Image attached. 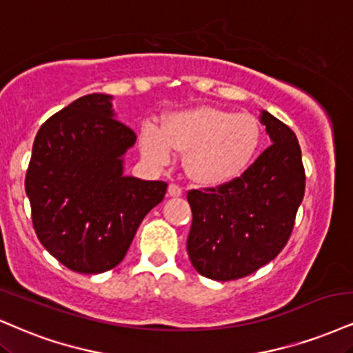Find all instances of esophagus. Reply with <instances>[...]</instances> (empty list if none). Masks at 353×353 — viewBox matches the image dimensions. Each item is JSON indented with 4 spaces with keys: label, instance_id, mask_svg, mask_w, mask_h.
Here are the masks:
<instances>
[{
    "label": "esophagus",
    "instance_id": "obj_1",
    "mask_svg": "<svg viewBox=\"0 0 353 353\" xmlns=\"http://www.w3.org/2000/svg\"><path fill=\"white\" fill-rule=\"evenodd\" d=\"M168 194L171 195V197H179V195H182V189L177 184H169Z\"/></svg>",
    "mask_w": 353,
    "mask_h": 353
}]
</instances>
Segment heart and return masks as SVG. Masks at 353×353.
Masks as SVG:
<instances>
[{
  "label": "heart",
  "mask_w": 353,
  "mask_h": 353,
  "mask_svg": "<svg viewBox=\"0 0 353 353\" xmlns=\"http://www.w3.org/2000/svg\"><path fill=\"white\" fill-rule=\"evenodd\" d=\"M261 134L254 114L202 105L171 113L163 128L144 123L139 144L144 158L154 165L171 163L174 150L184 152V169L190 179L217 188L248 169L260 150Z\"/></svg>",
  "instance_id": "heart-1"
}]
</instances>
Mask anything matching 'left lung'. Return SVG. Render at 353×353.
Returning a JSON list of instances; mask_svg holds the SVG:
<instances>
[{
    "label": "left lung",
    "instance_id": "8db88e82",
    "mask_svg": "<svg viewBox=\"0 0 353 353\" xmlns=\"http://www.w3.org/2000/svg\"><path fill=\"white\" fill-rule=\"evenodd\" d=\"M273 144L228 184L192 189L188 253L195 270L232 281L274 260L290 240L303 202L305 174L294 131L263 110Z\"/></svg>",
    "mask_w": 353,
    "mask_h": 353
}]
</instances>
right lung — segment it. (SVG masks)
<instances>
[{"mask_svg":"<svg viewBox=\"0 0 353 353\" xmlns=\"http://www.w3.org/2000/svg\"><path fill=\"white\" fill-rule=\"evenodd\" d=\"M134 141L105 93L80 97L37 131L24 181L32 225L72 271L97 274L120 265L139 223L164 199V181L123 174V154Z\"/></svg>","mask_w":353,"mask_h":353,"instance_id":"right-lung-1","label":"right lung"}]
</instances>
